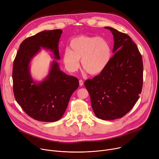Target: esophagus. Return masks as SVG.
Wrapping results in <instances>:
<instances>
[{"mask_svg": "<svg viewBox=\"0 0 159 159\" xmlns=\"http://www.w3.org/2000/svg\"><path fill=\"white\" fill-rule=\"evenodd\" d=\"M83 84H84V81L82 80H79V85H80V86H82Z\"/></svg>", "mask_w": 159, "mask_h": 159, "instance_id": "34e87169", "label": "esophagus"}]
</instances>
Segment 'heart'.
Instances as JSON below:
<instances>
[{
  "mask_svg": "<svg viewBox=\"0 0 159 159\" xmlns=\"http://www.w3.org/2000/svg\"><path fill=\"white\" fill-rule=\"evenodd\" d=\"M111 55L109 43L102 37L79 35L72 39L69 48L63 53V61L66 69L74 72L80 66L90 75H98L105 69Z\"/></svg>",
  "mask_w": 159,
  "mask_h": 159,
  "instance_id": "obj_1",
  "label": "heart"
}]
</instances>
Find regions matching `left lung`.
<instances>
[{
  "label": "left lung",
  "mask_w": 159,
  "mask_h": 159,
  "mask_svg": "<svg viewBox=\"0 0 159 159\" xmlns=\"http://www.w3.org/2000/svg\"><path fill=\"white\" fill-rule=\"evenodd\" d=\"M113 35V56L99 75L86 80L96 116L102 120L120 119L131 110L143 87L141 54L128 35L115 28L105 27Z\"/></svg>",
  "instance_id": "1"
}]
</instances>
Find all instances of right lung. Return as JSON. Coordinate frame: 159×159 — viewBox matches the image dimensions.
<instances>
[{"instance_id": "right-lung-1", "label": "right lung", "mask_w": 159, "mask_h": 159, "mask_svg": "<svg viewBox=\"0 0 159 159\" xmlns=\"http://www.w3.org/2000/svg\"><path fill=\"white\" fill-rule=\"evenodd\" d=\"M61 29L45 30L24 40L13 63V92L17 103L35 120L51 122L63 115L70 98L79 85L77 78L68 75L53 61L48 77L35 82L30 73V63L40 48L50 49L60 60L58 44Z\"/></svg>"}]
</instances>
